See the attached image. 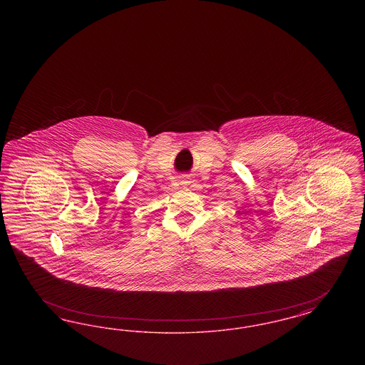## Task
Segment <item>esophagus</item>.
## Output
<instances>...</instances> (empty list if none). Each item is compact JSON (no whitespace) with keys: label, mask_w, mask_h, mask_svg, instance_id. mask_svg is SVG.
<instances>
[{"label":"esophagus","mask_w":365,"mask_h":365,"mask_svg":"<svg viewBox=\"0 0 365 365\" xmlns=\"http://www.w3.org/2000/svg\"><path fill=\"white\" fill-rule=\"evenodd\" d=\"M190 175H180L179 176V182L182 183V185H189L190 183Z\"/></svg>","instance_id":"34e87169"}]
</instances>
